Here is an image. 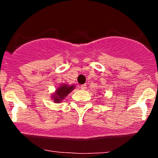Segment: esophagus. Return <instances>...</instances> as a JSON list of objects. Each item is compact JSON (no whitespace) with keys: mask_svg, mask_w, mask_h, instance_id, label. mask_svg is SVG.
Instances as JSON below:
<instances>
[{"mask_svg":"<svg viewBox=\"0 0 158 158\" xmlns=\"http://www.w3.org/2000/svg\"><path fill=\"white\" fill-rule=\"evenodd\" d=\"M80 88H81V89H82V90L86 89V85H85V84H84V85H81V86H80Z\"/></svg>","mask_w":158,"mask_h":158,"instance_id":"1","label":"esophagus"}]
</instances>
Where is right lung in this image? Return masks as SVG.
Segmentation results:
<instances>
[{"instance_id":"right-lung-1","label":"right lung","mask_w":158,"mask_h":158,"mask_svg":"<svg viewBox=\"0 0 158 158\" xmlns=\"http://www.w3.org/2000/svg\"><path fill=\"white\" fill-rule=\"evenodd\" d=\"M73 89V85L72 86H68V85H62L60 86L56 90L55 97H53L54 101L56 102H60L71 90Z\"/></svg>"}]
</instances>
